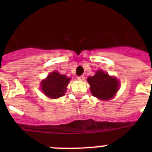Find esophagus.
Masks as SVG:
<instances>
[{
	"instance_id": "obj_1",
	"label": "esophagus",
	"mask_w": 152,
	"mask_h": 152,
	"mask_svg": "<svg viewBox=\"0 0 152 152\" xmlns=\"http://www.w3.org/2000/svg\"><path fill=\"white\" fill-rule=\"evenodd\" d=\"M77 79H78L79 80H84V76L83 75H82V76H80L77 77Z\"/></svg>"
}]
</instances>
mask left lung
Instances as JSON below:
<instances>
[{"instance_id":"8db88e82","label":"left lung","mask_w":152,"mask_h":152,"mask_svg":"<svg viewBox=\"0 0 152 152\" xmlns=\"http://www.w3.org/2000/svg\"><path fill=\"white\" fill-rule=\"evenodd\" d=\"M88 82L90 84L93 96L102 100L112 99L119 87V82L117 79L110 76L102 70L96 72L95 76H89Z\"/></svg>"}]
</instances>
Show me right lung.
I'll list each match as a JSON object with an SVG mask.
<instances>
[{
    "mask_svg": "<svg viewBox=\"0 0 152 152\" xmlns=\"http://www.w3.org/2000/svg\"><path fill=\"white\" fill-rule=\"evenodd\" d=\"M69 80L70 78H68L64 75L53 72L42 82V90L46 96L52 99H57L64 95Z\"/></svg>",
    "mask_w": 152,
    "mask_h": 152,
    "instance_id": "right-lung-1",
    "label": "right lung"
}]
</instances>
